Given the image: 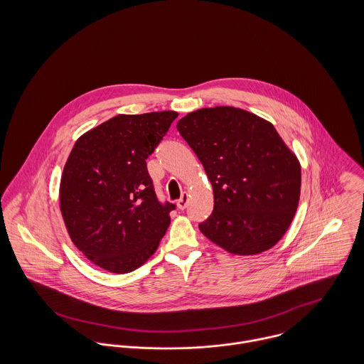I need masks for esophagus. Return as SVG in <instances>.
<instances>
[{
  "mask_svg": "<svg viewBox=\"0 0 364 364\" xmlns=\"http://www.w3.org/2000/svg\"><path fill=\"white\" fill-rule=\"evenodd\" d=\"M188 205H189V198H188L186 193H183V195L181 196V199L178 200L176 206H178L179 210H185V208H188Z\"/></svg>",
  "mask_w": 364,
  "mask_h": 364,
  "instance_id": "esophagus-1",
  "label": "esophagus"
}]
</instances>
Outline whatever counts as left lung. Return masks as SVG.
<instances>
[{"mask_svg":"<svg viewBox=\"0 0 364 364\" xmlns=\"http://www.w3.org/2000/svg\"><path fill=\"white\" fill-rule=\"evenodd\" d=\"M176 129L200 159L214 208L199 224L205 237L235 255L270 250L293 221L301 168L272 123L217 106L192 112Z\"/></svg>","mask_w":364,"mask_h":364,"instance_id":"1","label":"left lung"}]
</instances>
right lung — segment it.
<instances>
[{"mask_svg": "<svg viewBox=\"0 0 364 364\" xmlns=\"http://www.w3.org/2000/svg\"><path fill=\"white\" fill-rule=\"evenodd\" d=\"M178 117L173 110L117 114L81 136L60 183V208L74 245L112 273L149 259L175 205L161 203L147 158Z\"/></svg>", "mask_w": 364, "mask_h": 364, "instance_id": "obj_1", "label": "right lung"}]
</instances>
